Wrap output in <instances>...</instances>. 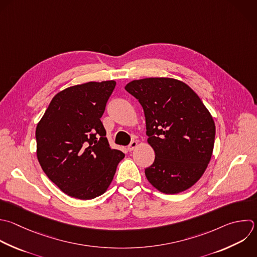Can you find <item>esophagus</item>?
Instances as JSON below:
<instances>
[{"mask_svg":"<svg viewBox=\"0 0 257 257\" xmlns=\"http://www.w3.org/2000/svg\"><path fill=\"white\" fill-rule=\"evenodd\" d=\"M137 146H138V142H137V141H133V142L127 146V151H128V152H132Z\"/></svg>","mask_w":257,"mask_h":257,"instance_id":"esophagus-1","label":"esophagus"}]
</instances>
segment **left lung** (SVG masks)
<instances>
[{"label":"left lung","mask_w":257,"mask_h":257,"mask_svg":"<svg viewBox=\"0 0 257 257\" xmlns=\"http://www.w3.org/2000/svg\"><path fill=\"white\" fill-rule=\"evenodd\" d=\"M125 90L143 106L154 163L148 181L165 194L192 187L212 157L215 123L200 97L184 82L166 77L134 80Z\"/></svg>","instance_id":"1"}]
</instances>
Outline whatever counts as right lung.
<instances>
[{
    "label": "right lung",
    "mask_w": 257,
    "mask_h": 257,
    "mask_svg": "<svg viewBox=\"0 0 257 257\" xmlns=\"http://www.w3.org/2000/svg\"><path fill=\"white\" fill-rule=\"evenodd\" d=\"M115 81L68 87L51 100L36 127L37 158L47 177L80 200L102 195L110 185L121 151L111 149L100 120Z\"/></svg>",
    "instance_id": "right-lung-1"
}]
</instances>
